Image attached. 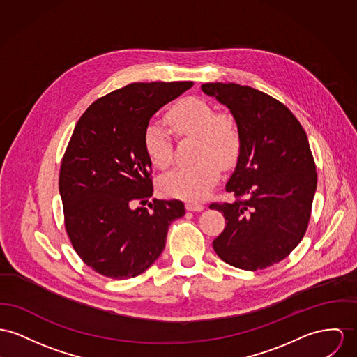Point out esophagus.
I'll return each mask as SVG.
<instances>
[{
    "mask_svg": "<svg viewBox=\"0 0 357 357\" xmlns=\"http://www.w3.org/2000/svg\"><path fill=\"white\" fill-rule=\"evenodd\" d=\"M186 209L190 212H201V211H204V205L199 202L189 201V202H186Z\"/></svg>",
    "mask_w": 357,
    "mask_h": 357,
    "instance_id": "obj_1",
    "label": "esophagus"
}]
</instances>
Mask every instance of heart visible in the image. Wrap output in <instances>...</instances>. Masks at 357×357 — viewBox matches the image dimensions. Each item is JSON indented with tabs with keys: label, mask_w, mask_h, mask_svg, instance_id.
Listing matches in <instances>:
<instances>
[{
	"label": "heart",
	"mask_w": 357,
	"mask_h": 357,
	"mask_svg": "<svg viewBox=\"0 0 357 357\" xmlns=\"http://www.w3.org/2000/svg\"><path fill=\"white\" fill-rule=\"evenodd\" d=\"M176 136L198 137L197 159L192 167H181L160 181V190L168 197L197 201L205 198L219 179L220 168L232 165L239 153L241 137L235 119L216 110L199 98L178 100L165 115ZM144 148L151 163L165 169L172 163V141L168 130L148 123L144 130Z\"/></svg>",
	"instance_id": "1"
}]
</instances>
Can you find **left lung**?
<instances>
[{"label": "left lung", "instance_id": "8db88e82", "mask_svg": "<svg viewBox=\"0 0 357 357\" xmlns=\"http://www.w3.org/2000/svg\"><path fill=\"white\" fill-rule=\"evenodd\" d=\"M201 88L229 109L241 137L225 185L238 199L209 206L227 221L213 248L228 265L265 269L282 261L307 231L317 190L308 138L291 111L258 89L235 82Z\"/></svg>", "mask_w": 357, "mask_h": 357}]
</instances>
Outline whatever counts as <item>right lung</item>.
<instances>
[{
  "mask_svg": "<svg viewBox=\"0 0 357 357\" xmlns=\"http://www.w3.org/2000/svg\"><path fill=\"white\" fill-rule=\"evenodd\" d=\"M192 82H133L93 102L79 119L59 171L65 228L79 257L100 275L145 272L165 250L168 227L185 215L179 199H153L144 148L149 119Z\"/></svg>",
  "mask_w": 357,
  "mask_h": 357,
  "instance_id": "1",
  "label": "right lung"
}]
</instances>
